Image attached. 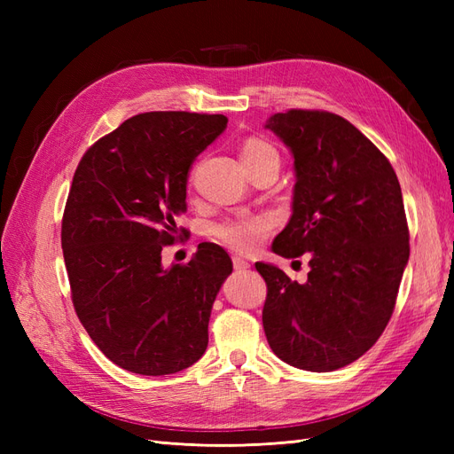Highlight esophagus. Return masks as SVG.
<instances>
[{"label":"esophagus","instance_id":"1","mask_svg":"<svg viewBox=\"0 0 454 454\" xmlns=\"http://www.w3.org/2000/svg\"><path fill=\"white\" fill-rule=\"evenodd\" d=\"M232 267H235L237 270H246V269H250V263L246 259L235 255V257H232Z\"/></svg>","mask_w":454,"mask_h":454}]
</instances>
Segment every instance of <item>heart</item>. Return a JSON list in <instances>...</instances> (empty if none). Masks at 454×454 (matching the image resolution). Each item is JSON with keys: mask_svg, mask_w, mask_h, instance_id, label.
<instances>
[{"mask_svg": "<svg viewBox=\"0 0 454 454\" xmlns=\"http://www.w3.org/2000/svg\"><path fill=\"white\" fill-rule=\"evenodd\" d=\"M270 157H278V153L277 149L265 140L248 138L240 147V159L246 168H250L254 164ZM272 217L265 214H257L227 219V222L215 225L214 232L219 240L229 246V248L246 254L255 250L257 244L269 235Z\"/></svg>", "mask_w": 454, "mask_h": 454, "instance_id": "b5f03b06", "label": "heart"}]
</instances>
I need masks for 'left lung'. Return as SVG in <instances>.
<instances>
[{"label":"left lung","instance_id":"obj_1","mask_svg":"<svg viewBox=\"0 0 454 454\" xmlns=\"http://www.w3.org/2000/svg\"><path fill=\"white\" fill-rule=\"evenodd\" d=\"M265 129L295 170L292 217L272 252L310 255L303 284L255 263L267 282L265 335L282 362L335 371L373 347L392 316L409 261L402 187L388 159L335 114L290 109Z\"/></svg>","mask_w":454,"mask_h":454}]
</instances>
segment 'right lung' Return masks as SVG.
I'll return each mask as SVG.
<instances>
[{
  "mask_svg": "<svg viewBox=\"0 0 454 454\" xmlns=\"http://www.w3.org/2000/svg\"><path fill=\"white\" fill-rule=\"evenodd\" d=\"M225 129V115H136L96 142L74 174L62 219L74 307L94 345L130 373H177L208 347L229 254L204 242L187 265L162 267L160 252L187 212L191 167Z\"/></svg>",
  "mask_w": 454,
  "mask_h": 454,
  "instance_id": "right-lung-1",
  "label": "right lung"
}]
</instances>
